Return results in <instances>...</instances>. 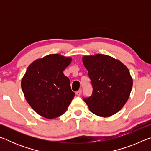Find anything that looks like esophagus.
Instances as JSON below:
<instances>
[{
    "mask_svg": "<svg viewBox=\"0 0 151 151\" xmlns=\"http://www.w3.org/2000/svg\"><path fill=\"white\" fill-rule=\"evenodd\" d=\"M76 95H77V96H81V94H82V90H81V89H80V90H78L77 92H76Z\"/></svg>",
    "mask_w": 151,
    "mask_h": 151,
    "instance_id": "esophagus-1",
    "label": "esophagus"
}]
</instances>
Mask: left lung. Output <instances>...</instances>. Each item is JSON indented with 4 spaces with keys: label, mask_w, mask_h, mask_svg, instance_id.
Returning a JSON list of instances; mask_svg holds the SVG:
<instances>
[{
    "label": "left lung",
    "mask_w": 151,
    "mask_h": 151,
    "mask_svg": "<svg viewBox=\"0 0 151 151\" xmlns=\"http://www.w3.org/2000/svg\"><path fill=\"white\" fill-rule=\"evenodd\" d=\"M93 86L90 97L83 99L89 110L97 116L109 117L127 103L132 87L128 68L110 56L96 54L83 57Z\"/></svg>",
    "instance_id": "left-lung-1"
}]
</instances>
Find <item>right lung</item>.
<instances>
[{"label": "right lung", "instance_id": "obj_1", "mask_svg": "<svg viewBox=\"0 0 151 151\" xmlns=\"http://www.w3.org/2000/svg\"><path fill=\"white\" fill-rule=\"evenodd\" d=\"M72 58L51 54L35 60L29 66L21 81V88L32 109L47 119L65 113L75 94L63 71Z\"/></svg>", "mask_w": 151, "mask_h": 151}]
</instances>
